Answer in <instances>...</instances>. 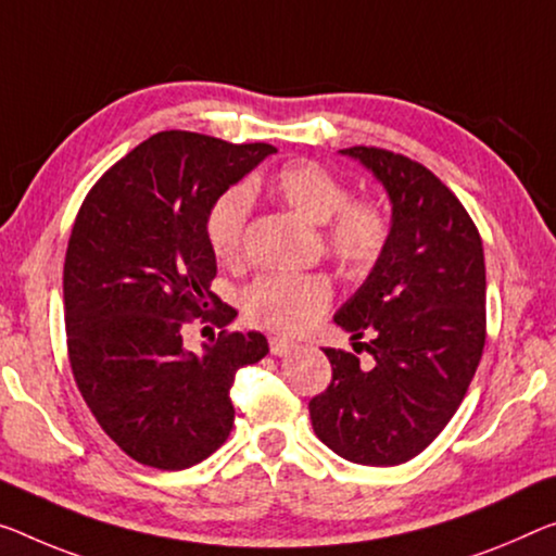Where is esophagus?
I'll return each mask as SVG.
<instances>
[{
    "instance_id": "obj_1",
    "label": "esophagus",
    "mask_w": 556,
    "mask_h": 556,
    "mask_svg": "<svg viewBox=\"0 0 556 556\" xmlns=\"http://www.w3.org/2000/svg\"><path fill=\"white\" fill-rule=\"evenodd\" d=\"M268 348H270V355H286V353H290V350L295 348V343H293V340H288V338L273 336L268 340Z\"/></svg>"
}]
</instances>
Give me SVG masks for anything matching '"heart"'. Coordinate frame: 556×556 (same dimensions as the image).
Returning a JSON list of instances; mask_svg holds the SVG:
<instances>
[{
	"instance_id": "b5f03b06",
	"label": "heart",
	"mask_w": 556,
	"mask_h": 556,
	"mask_svg": "<svg viewBox=\"0 0 556 556\" xmlns=\"http://www.w3.org/2000/svg\"><path fill=\"white\" fill-rule=\"evenodd\" d=\"M268 191L311 224H326V245L343 266L367 270L386 253L392 220L380 203L350 199L343 178L318 161H293L268 178ZM251 193L233 186L211 203L206 238L220 263L243 253ZM332 298L328 278L318 273H266L243 288L241 307L253 326L298 336L326 313Z\"/></svg>"
}]
</instances>
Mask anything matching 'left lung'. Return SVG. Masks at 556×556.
I'll use <instances>...</instances> for the list:
<instances>
[{
  "mask_svg": "<svg viewBox=\"0 0 556 556\" xmlns=\"http://www.w3.org/2000/svg\"><path fill=\"white\" fill-rule=\"evenodd\" d=\"M392 203V233L357 293L336 313L370 367L326 348L332 380L311 400L318 438L355 465L392 467L430 445L457 413L484 348V251L455 193L417 161L375 147L343 149Z\"/></svg>",
  "mask_w": 556,
  "mask_h": 556,
  "instance_id": "left-lung-1",
  "label": "left lung"
}]
</instances>
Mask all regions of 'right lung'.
Instances as JSON below:
<instances>
[{
  "instance_id": "add662e5",
  "label": "right lung",
  "mask_w": 556,
  "mask_h": 556,
  "mask_svg": "<svg viewBox=\"0 0 556 556\" xmlns=\"http://www.w3.org/2000/svg\"><path fill=\"white\" fill-rule=\"evenodd\" d=\"M270 153V143L153 134L76 213L64 261L72 372L101 430L136 463L186 469L213 455L233 427L238 367L268 353L261 332L220 330L195 355L181 330L193 318L218 328L233 320V307L211 293L206 216Z\"/></svg>"
}]
</instances>
